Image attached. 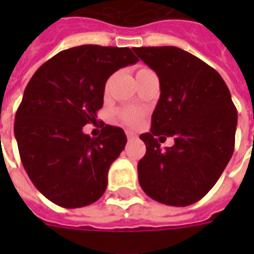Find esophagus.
I'll list each match as a JSON object with an SVG mask.
<instances>
[{
	"instance_id": "esophagus-1",
	"label": "esophagus",
	"mask_w": 254,
	"mask_h": 254,
	"mask_svg": "<svg viewBox=\"0 0 254 254\" xmlns=\"http://www.w3.org/2000/svg\"><path fill=\"white\" fill-rule=\"evenodd\" d=\"M127 139H135L137 138V134L130 130H127Z\"/></svg>"
}]
</instances>
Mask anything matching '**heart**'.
<instances>
[{
	"instance_id": "obj_1",
	"label": "heart",
	"mask_w": 254,
	"mask_h": 254,
	"mask_svg": "<svg viewBox=\"0 0 254 254\" xmlns=\"http://www.w3.org/2000/svg\"><path fill=\"white\" fill-rule=\"evenodd\" d=\"M146 71H149V68H146V67H139V68L137 69V75H139V73H142V72H146ZM108 85H109V80H108L107 83V88ZM117 116H119V119L121 120L124 124L133 127V125H135V124H138L139 120L142 119L143 111L141 109V108L127 107V108L120 109V111L117 112Z\"/></svg>"
}]
</instances>
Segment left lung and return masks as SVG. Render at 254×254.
Segmentation results:
<instances>
[{"instance_id": "8db88e82", "label": "left lung", "mask_w": 254, "mask_h": 254, "mask_svg": "<svg viewBox=\"0 0 254 254\" xmlns=\"http://www.w3.org/2000/svg\"><path fill=\"white\" fill-rule=\"evenodd\" d=\"M158 75L161 96L149 133L139 135L146 154L138 182L147 196L174 207L200 200L228 165L235 150L237 111L223 77L185 50L134 47ZM174 136V146L159 141Z\"/></svg>"}]
</instances>
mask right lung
<instances>
[{
  "label": "right lung",
  "mask_w": 254,
  "mask_h": 254,
  "mask_svg": "<svg viewBox=\"0 0 254 254\" xmlns=\"http://www.w3.org/2000/svg\"><path fill=\"white\" fill-rule=\"evenodd\" d=\"M137 62L127 47L83 45L57 54L30 79L14 135L33 185L55 204L85 207L107 189L108 170L127 135L121 127L105 125L92 138L83 127L96 123L108 77Z\"/></svg>",
  "instance_id": "1"
}]
</instances>
